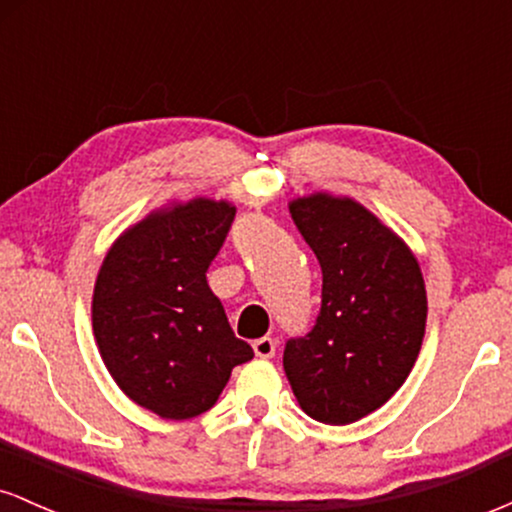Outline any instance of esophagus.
Returning <instances> with one entry per match:
<instances>
[{
    "label": "esophagus",
    "mask_w": 512,
    "mask_h": 512,
    "mask_svg": "<svg viewBox=\"0 0 512 512\" xmlns=\"http://www.w3.org/2000/svg\"><path fill=\"white\" fill-rule=\"evenodd\" d=\"M252 349H255V354L260 358H272L276 354V342L272 337L255 339V342H252Z\"/></svg>",
    "instance_id": "esophagus-1"
}]
</instances>
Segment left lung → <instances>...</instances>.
Here are the masks:
<instances>
[{"label":"left lung","mask_w":512,"mask_h":512,"mask_svg":"<svg viewBox=\"0 0 512 512\" xmlns=\"http://www.w3.org/2000/svg\"><path fill=\"white\" fill-rule=\"evenodd\" d=\"M291 219L322 269V305L284 349L293 395L310 419L346 426L402 387L426 332L419 262L366 207L325 192L291 202Z\"/></svg>","instance_id":"left-lung-1"}]
</instances>
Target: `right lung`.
I'll return each mask as SVG.
<instances>
[{"label":"right lung","instance_id":"add662e5","mask_svg":"<svg viewBox=\"0 0 512 512\" xmlns=\"http://www.w3.org/2000/svg\"><path fill=\"white\" fill-rule=\"evenodd\" d=\"M236 207L214 199L154 211L122 233L93 289V334L120 390L161 419L216 404L231 370L255 356L207 284Z\"/></svg>","mask_w":512,"mask_h":512}]
</instances>
